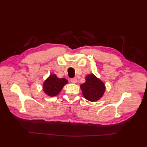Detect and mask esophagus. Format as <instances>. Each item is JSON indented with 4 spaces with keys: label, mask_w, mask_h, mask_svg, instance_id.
<instances>
[{
    "label": "esophagus",
    "mask_w": 147,
    "mask_h": 147,
    "mask_svg": "<svg viewBox=\"0 0 147 147\" xmlns=\"http://www.w3.org/2000/svg\"><path fill=\"white\" fill-rule=\"evenodd\" d=\"M71 82L73 83H76L77 82V79L76 78H71L70 80Z\"/></svg>",
    "instance_id": "1"
}]
</instances>
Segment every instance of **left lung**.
Listing matches in <instances>:
<instances>
[{
  "mask_svg": "<svg viewBox=\"0 0 147 147\" xmlns=\"http://www.w3.org/2000/svg\"><path fill=\"white\" fill-rule=\"evenodd\" d=\"M85 98L91 102L97 101L103 96L105 90L104 83L93 74L86 77V82L80 86Z\"/></svg>",
  "mask_w": 147,
  "mask_h": 147,
  "instance_id": "left-lung-1",
  "label": "left lung"
}]
</instances>
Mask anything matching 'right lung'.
<instances>
[{
  "instance_id": "obj_1",
  "label": "right lung",
  "mask_w": 147,
  "mask_h": 147,
  "mask_svg": "<svg viewBox=\"0 0 147 147\" xmlns=\"http://www.w3.org/2000/svg\"><path fill=\"white\" fill-rule=\"evenodd\" d=\"M67 83V80L65 78H59L55 74H53L43 83V91L50 96H56L59 94L64 86Z\"/></svg>"
}]
</instances>
